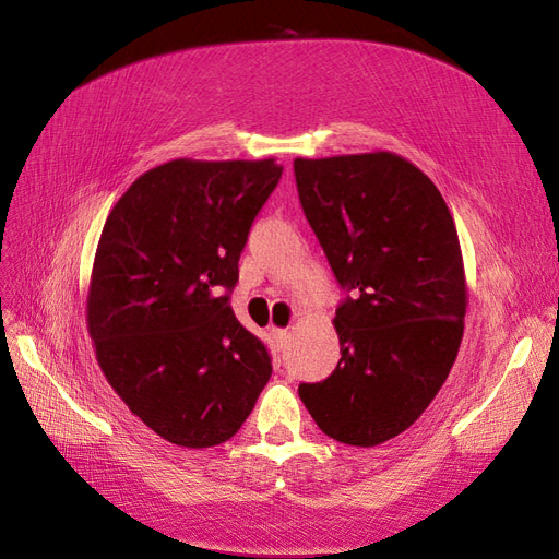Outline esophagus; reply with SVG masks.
<instances>
[{
  "label": "esophagus",
  "mask_w": 559,
  "mask_h": 559,
  "mask_svg": "<svg viewBox=\"0 0 559 559\" xmlns=\"http://www.w3.org/2000/svg\"><path fill=\"white\" fill-rule=\"evenodd\" d=\"M273 335L277 337V341H280V343H282V341H284V337H286V335H289V329H273Z\"/></svg>",
  "instance_id": "obj_1"
}]
</instances>
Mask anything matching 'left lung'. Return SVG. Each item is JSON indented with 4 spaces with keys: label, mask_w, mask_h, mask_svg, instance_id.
<instances>
[{
    "label": "left lung",
    "mask_w": 559,
    "mask_h": 559,
    "mask_svg": "<svg viewBox=\"0 0 559 559\" xmlns=\"http://www.w3.org/2000/svg\"><path fill=\"white\" fill-rule=\"evenodd\" d=\"M294 173L349 292L333 319L343 357L298 396L326 436L373 448L415 425L460 352L468 289L454 218L436 183L392 151L296 158Z\"/></svg>",
    "instance_id": "8db88e82"
}]
</instances>
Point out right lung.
Instances as JSON below:
<instances>
[{"label":"right lung","mask_w":559,"mask_h":559,"mask_svg":"<svg viewBox=\"0 0 559 559\" xmlns=\"http://www.w3.org/2000/svg\"><path fill=\"white\" fill-rule=\"evenodd\" d=\"M280 177L275 158L163 163L132 181L99 235L86 298L97 364L175 445L228 441L273 373L228 292Z\"/></svg>","instance_id":"obj_1"}]
</instances>
